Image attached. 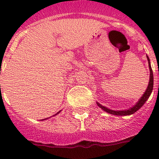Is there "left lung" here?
Returning <instances> with one entry per match:
<instances>
[{"label": "left lung", "instance_id": "8db88e82", "mask_svg": "<svg viewBox=\"0 0 159 159\" xmlns=\"http://www.w3.org/2000/svg\"><path fill=\"white\" fill-rule=\"evenodd\" d=\"M147 59H148V67H149V70H150V79H149V82H148V88H147L146 91L144 93L143 95L141 97V98L139 99V102L136 103L135 105L132 107V108H129L128 110H123V111H114V110H111L109 108H106L105 106H102L101 104H99L98 102H97V105L102 108V110H104L105 111L108 112V113L111 114V115H118V116H125V115H130L134 114V112L137 111L138 110L140 109L142 107V105L146 102V101L148 100V98L150 96L151 93H152V90H153V84H154V78H153V71H152V67H151V64H150V60H149V57L147 56Z\"/></svg>", "mask_w": 159, "mask_h": 159}]
</instances>
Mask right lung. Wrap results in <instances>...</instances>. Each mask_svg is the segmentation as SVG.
<instances>
[{
  "instance_id": "obj_1",
  "label": "right lung",
  "mask_w": 159,
  "mask_h": 159,
  "mask_svg": "<svg viewBox=\"0 0 159 159\" xmlns=\"http://www.w3.org/2000/svg\"><path fill=\"white\" fill-rule=\"evenodd\" d=\"M60 112H61V111H58V112H57V114H55V115H57V114H59V113H60ZM54 115H53V116H54ZM45 119H47V118H45ZM42 120H44V119H42Z\"/></svg>"
}]
</instances>
